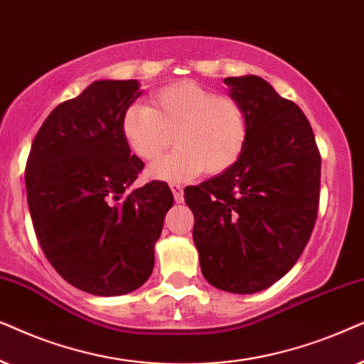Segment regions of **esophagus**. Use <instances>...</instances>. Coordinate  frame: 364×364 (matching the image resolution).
<instances>
[{
    "label": "esophagus",
    "instance_id": "34e87169",
    "mask_svg": "<svg viewBox=\"0 0 364 364\" xmlns=\"http://www.w3.org/2000/svg\"><path fill=\"white\" fill-rule=\"evenodd\" d=\"M171 191H173L174 201H176V203L185 201V193H183V186H179V185H176V183H173Z\"/></svg>",
    "mask_w": 364,
    "mask_h": 364
}]
</instances>
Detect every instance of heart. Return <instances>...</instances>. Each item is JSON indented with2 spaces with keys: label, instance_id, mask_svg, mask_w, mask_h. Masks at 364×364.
Here are the masks:
<instances>
[{
  "label": "heart",
  "instance_id": "1",
  "mask_svg": "<svg viewBox=\"0 0 364 364\" xmlns=\"http://www.w3.org/2000/svg\"><path fill=\"white\" fill-rule=\"evenodd\" d=\"M121 132L132 151L146 161L174 143L176 151L148 168L161 181H185L205 169L226 171L238 161L248 138V119L238 101L195 83L178 81L153 96V108L132 105L121 118Z\"/></svg>",
  "mask_w": 364,
  "mask_h": 364
}]
</instances>
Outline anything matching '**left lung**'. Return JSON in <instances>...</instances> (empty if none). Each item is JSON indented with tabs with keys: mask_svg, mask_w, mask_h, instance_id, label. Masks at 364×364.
Wrapping results in <instances>:
<instances>
[{
	"mask_svg": "<svg viewBox=\"0 0 364 364\" xmlns=\"http://www.w3.org/2000/svg\"><path fill=\"white\" fill-rule=\"evenodd\" d=\"M243 106L248 138L238 161L188 186L201 273L236 294L269 288L293 268L318 215L321 158L309 121L263 77H226Z\"/></svg>",
	"mask_w": 364,
	"mask_h": 364,
	"instance_id": "left-lung-1",
	"label": "left lung"
}]
</instances>
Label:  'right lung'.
I'll return each mask as SVG.
<instances>
[{
    "instance_id": "obj_1",
    "label": "right lung",
    "mask_w": 364,
    "mask_h": 364,
    "mask_svg": "<svg viewBox=\"0 0 364 364\" xmlns=\"http://www.w3.org/2000/svg\"><path fill=\"white\" fill-rule=\"evenodd\" d=\"M141 93L136 80L91 83L51 111L26 163L28 206L43 253L63 279L96 296L146 283L173 206L163 181L126 195L144 164L132 154L121 118Z\"/></svg>"
}]
</instances>
